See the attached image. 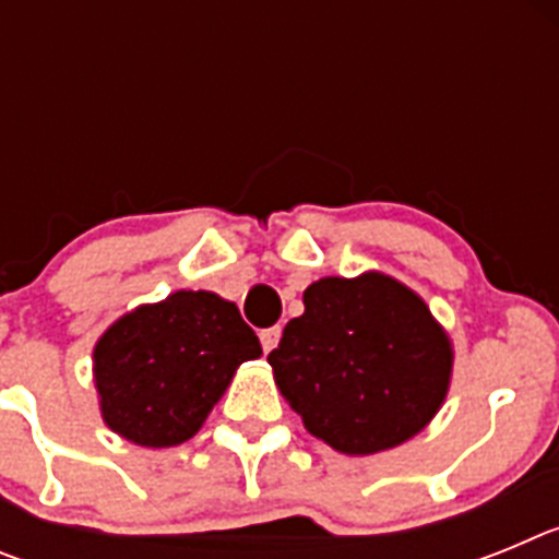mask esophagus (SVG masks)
<instances>
[{
  "label": "esophagus",
  "instance_id": "34e87169",
  "mask_svg": "<svg viewBox=\"0 0 559 559\" xmlns=\"http://www.w3.org/2000/svg\"><path fill=\"white\" fill-rule=\"evenodd\" d=\"M280 335H283V330H280V328H269V330H263V333H260V344H263L265 353H271V349L280 344Z\"/></svg>",
  "mask_w": 559,
  "mask_h": 559
}]
</instances>
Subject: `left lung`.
<instances>
[{"label":"left lung","mask_w":559,"mask_h":559,"mask_svg":"<svg viewBox=\"0 0 559 559\" xmlns=\"http://www.w3.org/2000/svg\"><path fill=\"white\" fill-rule=\"evenodd\" d=\"M269 355L276 389L333 451H392L437 417L451 389V335L426 299L380 271L322 276Z\"/></svg>","instance_id":"8db88e82"}]
</instances>
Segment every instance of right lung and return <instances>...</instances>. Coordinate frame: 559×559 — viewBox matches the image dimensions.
<instances>
[{"label": "right lung", "instance_id": "obj_1", "mask_svg": "<svg viewBox=\"0 0 559 559\" xmlns=\"http://www.w3.org/2000/svg\"><path fill=\"white\" fill-rule=\"evenodd\" d=\"M263 355L235 302L176 290L120 316L92 353L100 417L142 448H173L201 431L243 360Z\"/></svg>", "mask_w": 559, "mask_h": 559}]
</instances>
